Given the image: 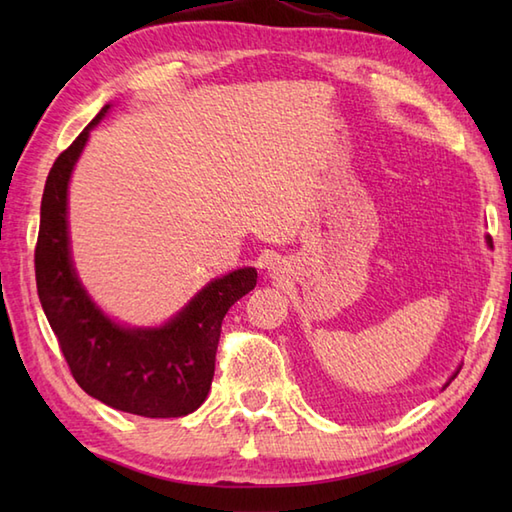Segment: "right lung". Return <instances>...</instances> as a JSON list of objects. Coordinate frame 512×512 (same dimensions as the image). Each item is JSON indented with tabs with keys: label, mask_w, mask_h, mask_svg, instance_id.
Here are the masks:
<instances>
[{
	"label": "right lung",
	"mask_w": 512,
	"mask_h": 512,
	"mask_svg": "<svg viewBox=\"0 0 512 512\" xmlns=\"http://www.w3.org/2000/svg\"><path fill=\"white\" fill-rule=\"evenodd\" d=\"M110 105L63 149L48 173L35 246L41 308L57 334L76 383L92 398L145 418H180L211 389L222 321L257 284L255 268L211 281L176 319L156 330H129L90 301L74 275L68 244V182L90 129Z\"/></svg>",
	"instance_id": "1"
}]
</instances>
